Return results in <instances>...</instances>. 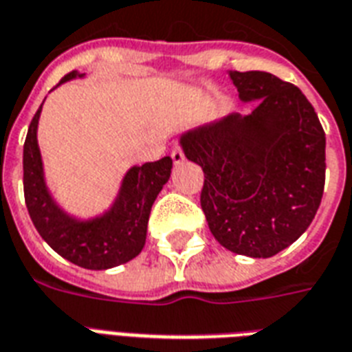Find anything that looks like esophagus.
<instances>
[{
	"label": "esophagus",
	"mask_w": 352,
	"mask_h": 352,
	"mask_svg": "<svg viewBox=\"0 0 352 352\" xmlns=\"http://www.w3.org/2000/svg\"><path fill=\"white\" fill-rule=\"evenodd\" d=\"M170 156H173V162L176 163V165H178V163L184 162V157H185L184 148H182V146H179V145H176L173 148V152H170Z\"/></svg>",
	"instance_id": "1"
}]
</instances>
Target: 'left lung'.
Returning a JSON list of instances; mask_svg holds the SVG:
<instances>
[{"label": "left lung", "mask_w": 352, "mask_h": 352, "mask_svg": "<svg viewBox=\"0 0 352 352\" xmlns=\"http://www.w3.org/2000/svg\"><path fill=\"white\" fill-rule=\"evenodd\" d=\"M246 117L228 116L182 135L204 170L200 204L230 252L266 258L303 235L325 189V132L298 86L266 72H231Z\"/></svg>", "instance_id": "obj_1"}]
</instances>
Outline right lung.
Listing matches in <instances>:
<instances>
[{"instance_id":"1","label":"right lung","mask_w":352,"mask_h":352,"mask_svg":"<svg viewBox=\"0 0 352 352\" xmlns=\"http://www.w3.org/2000/svg\"><path fill=\"white\" fill-rule=\"evenodd\" d=\"M82 77L67 73L60 84ZM42 106L32 117L23 145V195L40 236L69 263L88 270H108L138 257L146 241L152 204L167 184L173 168L168 156L132 167L122 179L121 190L110 211L99 219L78 222L53 201L43 182L42 157L36 141Z\"/></svg>"}]
</instances>
